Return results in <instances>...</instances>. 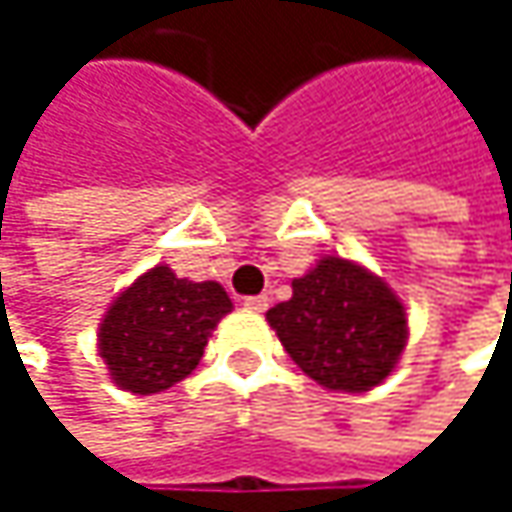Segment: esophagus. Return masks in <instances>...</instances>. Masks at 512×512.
I'll return each mask as SVG.
<instances>
[{"mask_svg":"<svg viewBox=\"0 0 512 512\" xmlns=\"http://www.w3.org/2000/svg\"><path fill=\"white\" fill-rule=\"evenodd\" d=\"M243 305H246L249 311H266V308H269V296H263V293H260V296H246Z\"/></svg>","mask_w":512,"mask_h":512,"instance_id":"obj_1","label":"esophagus"}]
</instances>
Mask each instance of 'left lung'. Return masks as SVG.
Segmentation results:
<instances>
[{
	"mask_svg": "<svg viewBox=\"0 0 512 512\" xmlns=\"http://www.w3.org/2000/svg\"><path fill=\"white\" fill-rule=\"evenodd\" d=\"M269 326L314 382L370 391L406 347V308L391 287L344 257H323L293 278V296L266 311Z\"/></svg>",
	"mask_w": 512,
	"mask_h": 512,
	"instance_id": "obj_1",
	"label": "left lung"
}]
</instances>
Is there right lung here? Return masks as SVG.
I'll use <instances>...</instances> for the list:
<instances>
[{
	"label": "right lung",
	"mask_w": 512,
	"mask_h": 512,
	"mask_svg": "<svg viewBox=\"0 0 512 512\" xmlns=\"http://www.w3.org/2000/svg\"><path fill=\"white\" fill-rule=\"evenodd\" d=\"M231 308L222 284L177 278L168 266H154L106 311L100 358L124 391H165L195 370L210 332Z\"/></svg>",
	"instance_id": "right-lung-1"
}]
</instances>
